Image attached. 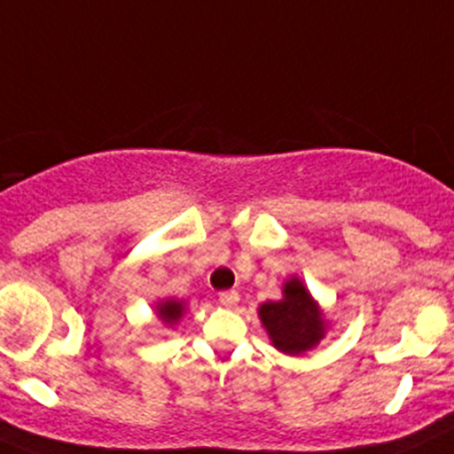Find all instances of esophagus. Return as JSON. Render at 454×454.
I'll return each instance as SVG.
<instances>
[{"label":"esophagus","mask_w":454,"mask_h":454,"mask_svg":"<svg viewBox=\"0 0 454 454\" xmlns=\"http://www.w3.org/2000/svg\"><path fill=\"white\" fill-rule=\"evenodd\" d=\"M218 301L224 305V308H236V305H239V301H240V296H239V292H236V289H230V292H220Z\"/></svg>","instance_id":"obj_1"}]
</instances>
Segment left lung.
Masks as SVG:
<instances>
[{"instance_id":"obj_1","label":"left lung","mask_w":454,"mask_h":454,"mask_svg":"<svg viewBox=\"0 0 454 454\" xmlns=\"http://www.w3.org/2000/svg\"><path fill=\"white\" fill-rule=\"evenodd\" d=\"M262 327L270 334L271 345L283 354H303L318 345L325 336L327 321L321 308L303 280L292 276L283 285V299L267 301L258 308Z\"/></svg>"}]
</instances>
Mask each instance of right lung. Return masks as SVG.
<instances>
[{
	"instance_id": "right-lung-1",
	"label": "right lung",
	"mask_w": 454,
	"mask_h": 454,
	"mask_svg": "<svg viewBox=\"0 0 454 454\" xmlns=\"http://www.w3.org/2000/svg\"><path fill=\"white\" fill-rule=\"evenodd\" d=\"M155 312H158V318L165 323V325H176V323L183 318L184 303L183 301H174V299L160 301V303L155 305Z\"/></svg>"
}]
</instances>
